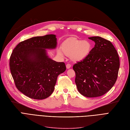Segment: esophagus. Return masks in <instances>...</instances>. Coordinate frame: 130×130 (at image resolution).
Segmentation results:
<instances>
[{
	"instance_id": "1",
	"label": "esophagus",
	"mask_w": 130,
	"mask_h": 130,
	"mask_svg": "<svg viewBox=\"0 0 130 130\" xmlns=\"http://www.w3.org/2000/svg\"><path fill=\"white\" fill-rule=\"evenodd\" d=\"M71 65L70 64H66V68L68 69H70L71 68Z\"/></svg>"
}]
</instances>
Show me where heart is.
Listing matches in <instances>:
<instances>
[{"label":"heart","mask_w":130,"mask_h":130,"mask_svg":"<svg viewBox=\"0 0 130 130\" xmlns=\"http://www.w3.org/2000/svg\"><path fill=\"white\" fill-rule=\"evenodd\" d=\"M90 43L87 41H82L76 38H70L62 43V51L64 54L70 56L73 61H78L84 59L90 52ZM62 52L58 50V53L62 56Z\"/></svg>","instance_id":"b5f03b06"}]
</instances>
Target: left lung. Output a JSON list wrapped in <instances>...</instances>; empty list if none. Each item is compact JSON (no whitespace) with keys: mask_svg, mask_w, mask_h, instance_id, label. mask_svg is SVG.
<instances>
[{"mask_svg":"<svg viewBox=\"0 0 130 130\" xmlns=\"http://www.w3.org/2000/svg\"><path fill=\"white\" fill-rule=\"evenodd\" d=\"M95 46L86 58L75 64V83L79 92L88 98L101 96L111 89L118 77L119 58L110 41L89 37Z\"/></svg>","mask_w":130,"mask_h":130,"instance_id":"1","label":"left lung"}]
</instances>
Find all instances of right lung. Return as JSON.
<instances>
[{
    "label": "right lung",
    "instance_id": "right-lung-1",
    "mask_svg": "<svg viewBox=\"0 0 130 130\" xmlns=\"http://www.w3.org/2000/svg\"><path fill=\"white\" fill-rule=\"evenodd\" d=\"M55 35L34 37L20 42L13 50L9 67L17 89L29 98L43 100L51 95L57 77L66 70L64 62L46 55V49H55Z\"/></svg>",
    "mask_w": 130,
    "mask_h": 130
}]
</instances>
